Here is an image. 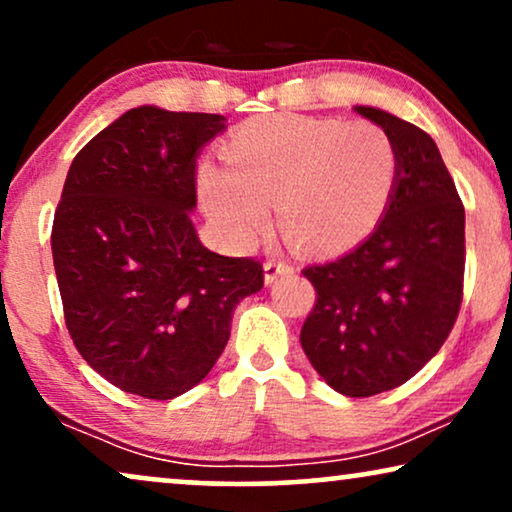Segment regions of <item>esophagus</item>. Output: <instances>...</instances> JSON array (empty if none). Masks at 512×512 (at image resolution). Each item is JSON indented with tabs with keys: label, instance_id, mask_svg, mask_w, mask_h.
Returning a JSON list of instances; mask_svg holds the SVG:
<instances>
[{
	"label": "esophagus",
	"instance_id": "1",
	"mask_svg": "<svg viewBox=\"0 0 512 512\" xmlns=\"http://www.w3.org/2000/svg\"><path fill=\"white\" fill-rule=\"evenodd\" d=\"M290 271H293V264L281 260V257H271V260L264 262V278H267V283H271L281 274H290Z\"/></svg>",
	"mask_w": 512,
	"mask_h": 512
}]
</instances>
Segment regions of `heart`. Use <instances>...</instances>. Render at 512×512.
Segmentation results:
<instances>
[{"instance_id":"obj_1","label":"heart","mask_w":512,"mask_h":512,"mask_svg":"<svg viewBox=\"0 0 512 512\" xmlns=\"http://www.w3.org/2000/svg\"><path fill=\"white\" fill-rule=\"evenodd\" d=\"M226 167L205 163V208L234 238H248L276 203L281 231L307 252H340L371 234L399 177V153L375 122L267 115L224 146Z\"/></svg>"}]
</instances>
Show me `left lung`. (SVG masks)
<instances>
[{
  "mask_svg": "<svg viewBox=\"0 0 512 512\" xmlns=\"http://www.w3.org/2000/svg\"><path fill=\"white\" fill-rule=\"evenodd\" d=\"M357 113L390 134L399 177L383 219L357 248L302 274L316 300L300 342L316 373L347 397L404 385L458 319L465 210L428 132L378 108Z\"/></svg>",
  "mask_w": 512,
  "mask_h": 512,
  "instance_id": "left-lung-1",
  "label": "left lung"
}]
</instances>
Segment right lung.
<instances>
[{
	"label": "right lung",
	"mask_w": 512,
	"mask_h": 512,
	"mask_svg": "<svg viewBox=\"0 0 512 512\" xmlns=\"http://www.w3.org/2000/svg\"><path fill=\"white\" fill-rule=\"evenodd\" d=\"M215 113L139 106L70 165L51 226L63 319L82 359L122 392L174 399L198 385L231 335L262 262L198 241L196 155Z\"/></svg>",
	"instance_id": "obj_1"
}]
</instances>
